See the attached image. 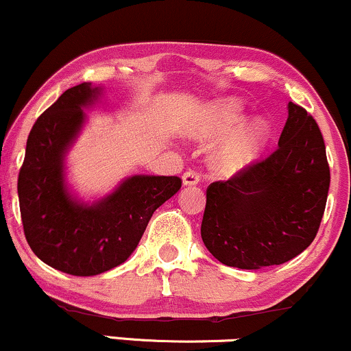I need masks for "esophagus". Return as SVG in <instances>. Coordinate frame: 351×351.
Masks as SVG:
<instances>
[{
	"instance_id": "34e87169",
	"label": "esophagus",
	"mask_w": 351,
	"mask_h": 351,
	"mask_svg": "<svg viewBox=\"0 0 351 351\" xmlns=\"http://www.w3.org/2000/svg\"><path fill=\"white\" fill-rule=\"evenodd\" d=\"M199 178H201V176H199V171L196 170V168H189L188 171L183 173V183L186 186L197 184L199 183Z\"/></svg>"
}]
</instances>
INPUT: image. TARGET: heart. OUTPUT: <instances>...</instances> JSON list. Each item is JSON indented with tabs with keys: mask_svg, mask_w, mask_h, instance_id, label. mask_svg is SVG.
<instances>
[{
	"mask_svg": "<svg viewBox=\"0 0 351 351\" xmlns=\"http://www.w3.org/2000/svg\"><path fill=\"white\" fill-rule=\"evenodd\" d=\"M243 121V105L237 99L217 101L207 106L191 126V134L199 139H214L227 134ZM232 131V130H231ZM269 126L263 119L243 124L228 134L214 155V163L220 171L233 173L251 163L267 137Z\"/></svg>",
	"mask_w": 351,
	"mask_h": 351,
	"instance_id": "b5f03b06",
	"label": "heart"
}]
</instances>
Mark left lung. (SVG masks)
Masks as SVG:
<instances>
[{
    "label": "left lung",
    "instance_id": "8db88e82",
    "mask_svg": "<svg viewBox=\"0 0 351 351\" xmlns=\"http://www.w3.org/2000/svg\"><path fill=\"white\" fill-rule=\"evenodd\" d=\"M330 170L316 119L290 101L278 147L207 188L201 234L221 264L256 270L280 265L316 238Z\"/></svg>",
    "mask_w": 351,
    "mask_h": 351
}]
</instances>
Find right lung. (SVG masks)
Masks as SVG:
<instances>
[{
    "mask_svg": "<svg viewBox=\"0 0 351 351\" xmlns=\"http://www.w3.org/2000/svg\"><path fill=\"white\" fill-rule=\"evenodd\" d=\"M99 94V87L79 84L40 114L27 137L17 178L30 250L50 267L77 277L123 264L139 245L154 212L183 183L178 176L136 175L92 206L69 197L63 157L84 123L82 106Z\"/></svg>",
    "mask_w": 351,
    "mask_h": 351,
    "instance_id": "1",
    "label": "right lung"
}]
</instances>
